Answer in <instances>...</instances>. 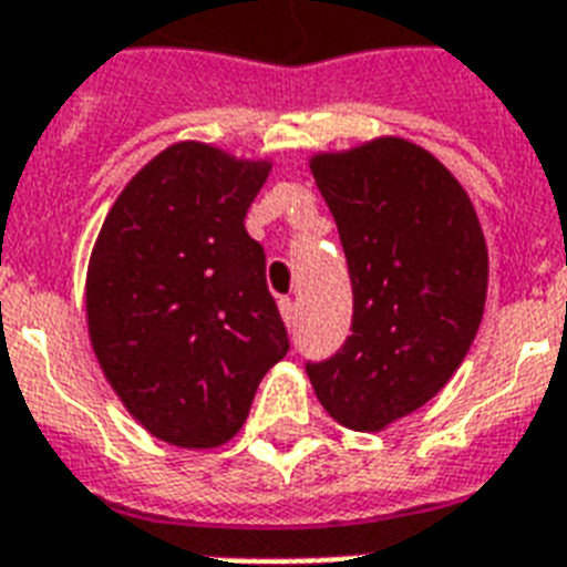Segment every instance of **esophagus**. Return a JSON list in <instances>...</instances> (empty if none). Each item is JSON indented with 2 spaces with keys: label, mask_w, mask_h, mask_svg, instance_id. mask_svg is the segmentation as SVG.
<instances>
[{
  "label": "esophagus",
  "mask_w": 567,
  "mask_h": 567,
  "mask_svg": "<svg viewBox=\"0 0 567 567\" xmlns=\"http://www.w3.org/2000/svg\"><path fill=\"white\" fill-rule=\"evenodd\" d=\"M279 315H282L285 326H297V306H293V299H279Z\"/></svg>",
  "instance_id": "34e87169"
}]
</instances>
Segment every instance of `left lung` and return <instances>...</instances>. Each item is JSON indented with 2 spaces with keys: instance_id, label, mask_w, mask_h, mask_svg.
<instances>
[{
  "instance_id": "8db88e82",
  "label": "left lung",
  "mask_w": 567,
  "mask_h": 567,
  "mask_svg": "<svg viewBox=\"0 0 567 567\" xmlns=\"http://www.w3.org/2000/svg\"><path fill=\"white\" fill-rule=\"evenodd\" d=\"M352 279V334L306 363L317 399L352 431H384L431 402L466 358L489 252L466 188L399 136L311 156Z\"/></svg>"
}]
</instances>
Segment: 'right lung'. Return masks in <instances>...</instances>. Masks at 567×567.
I'll return each instance as SVG.
<instances>
[{
    "label": "right lung",
    "mask_w": 567,
    "mask_h": 567,
    "mask_svg": "<svg viewBox=\"0 0 567 567\" xmlns=\"http://www.w3.org/2000/svg\"><path fill=\"white\" fill-rule=\"evenodd\" d=\"M268 174V159L177 142L122 188L92 247V352L124 408L163 443H229L291 347L265 250L244 229Z\"/></svg>",
    "instance_id": "obj_1"
}]
</instances>
